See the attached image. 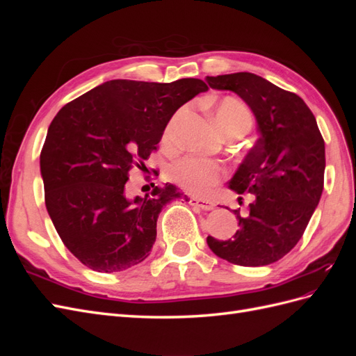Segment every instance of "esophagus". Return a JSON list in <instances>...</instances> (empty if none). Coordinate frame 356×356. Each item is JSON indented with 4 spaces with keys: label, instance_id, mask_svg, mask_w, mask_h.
Masks as SVG:
<instances>
[{
    "label": "esophagus",
    "instance_id": "obj_1",
    "mask_svg": "<svg viewBox=\"0 0 356 356\" xmlns=\"http://www.w3.org/2000/svg\"><path fill=\"white\" fill-rule=\"evenodd\" d=\"M190 204L191 207H195L197 209H202V211H211L215 208V203L211 202V200H200V199H196V197H191L190 199Z\"/></svg>",
    "mask_w": 356,
    "mask_h": 356
}]
</instances>
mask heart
Masks as SVG:
<instances>
[{
    "mask_svg": "<svg viewBox=\"0 0 356 356\" xmlns=\"http://www.w3.org/2000/svg\"><path fill=\"white\" fill-rule=\"evenodd\" d=\"M187 108L178 110L170 118L165 131L166 141H172L178 127L186 122ZM215 122L225 132L234 126L250 129L251 115L245 106L236 99H224L215 110ZM224 174L222 166L212 159L199 156H186L174 161L168 169L169 178L179 187L193 193V195H207L217 184Z\"/></svg>",
    "mask_w": 356,
    "mask_h": 356,
    "instance_id": "obj_1",
    "label": "heart"
}]
</instances>
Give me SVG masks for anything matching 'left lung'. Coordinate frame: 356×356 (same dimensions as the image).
Returning <instances> with one entry per match:
<instances>
[{"mask_svg":"<svg viewBox=\"0 0 356 356\" xmlns=\"http://www.w3.org/2000/svg\"><path fill=\"white\" fill-rule=\"evenodd\" d=\"M207 81L215 90L238 95L260 132L229 181L238 195H252L245 213L234 211L241 229L229 241L208 236V246L233 264H272L297 245L318 207L324 190V139L305 101L260 75L234 72Z\"/></svg>","mask_w":356,"mask_h":356,"instance_id":"1","label":"left lung"}]
</instances>
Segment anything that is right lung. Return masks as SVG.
Returning a JSON list of instances; mask_svg holds the SVG:
<instances>
[{"mask_svg":"<svg viewBox=\"0 0 356 356\" xmlns=\"http://www.w3.org/2000/svg\"><path fill=\"white\" fill-rule=\"evenodd\" d=\"M208 86L105 81L67 104L49 126L40 156L46 208L68 250L92 270L122 272L144 261L157 218L181 197L174 184L127 197L129 170L157 149L170 117Z\"/></svg>","mask_w":356,"mask_h":356,"instance_id":"obj_1","label":"right lung"}]
</instances>
